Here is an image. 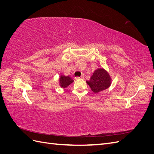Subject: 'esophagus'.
I'll return each instance as SVG.
<instances>
[{
	"instance_id": "esophagus-1",
	"label": "esophagus",
	"mask_w": 154,
	"mask_h": 154,
	"mask_svg": "<svg viewBox=\"0 0 154 154\" xmlns=\"http://www.w3.org/2000/svg\"><path fill=\"white\" fill-rule=\"evenodd\" d=\"M80 79H84V76L82 75V76H81L80 77H76V78H75V80H80Z\"/></svg>"
}]
</instances>
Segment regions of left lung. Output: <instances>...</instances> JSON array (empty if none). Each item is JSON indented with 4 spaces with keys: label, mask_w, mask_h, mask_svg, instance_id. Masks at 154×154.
Returning <instances> with one entry per match:
<instances>
[{
    "label": "left lung",
    "mask_w": 154,
    "mask_h": 154,
    "mask_svg": "<svg viewBox=\"0 0 154 154\" xmlns=\"http://www.w3.org/2000/svg\"><path fill=\"white\" fill-rule=\"evenodd\" d=\"M94 93L105 91L112 84V78L109 72L103 68H99L93 73L90 80L86 82Z\"/></svg>",
    "instance_id": "8db88e82"
}]
</instances>
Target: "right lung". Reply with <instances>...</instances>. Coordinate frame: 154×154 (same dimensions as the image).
Masks as SVG:
<instances>
[{"mask_svg": "<svg viewBox=\"0 0 154 154\" xmlns=\"http://www.w3.org/2000/svg\"><path fill=\"white\" fill-rule=\"evenodd\" d=\"M58 81L59 86L62 88H67L74 82L72 79L71 78H70L69 76H64L62 75V74L60 75Z\"/></svg>", "mask_w": 154, "mask_h": 154, "instance_id": "right-lung-1", "label": "right lung"}]
</instances>
